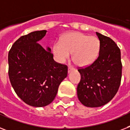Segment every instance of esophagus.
<instances>
[{
    "instance_id": "1",
    "label": "esophagus",
    "mask_w": 130,
    "mask_h": 130,
    "mask_svg": "<svg viewBox=\"0 0 130 130\" xmlns=\"http://www.w3.org/2000/svg\"><path fill=\"white\" fill-rule=\"evenodd\" d=\"M73 70H75L74 68L72 67V66H69V67H68V73L70 72H72V71H73Z\"/></svg>"
}]
</instances>
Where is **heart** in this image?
Returning a JSON list of instances; mask_svg holds the SVG:
<instances>
[{
  "instance_id": "b5f03b06",
  "label": "heart",
  "mask_w": 130,
  "mask_h": 130,
  "mask_svg": "<svg viewBox=\"0 0 130 130\" xmlns=\"http://www.w3.org/2000/svg\"><path fill=\"white\" fill-rule=\"evenodd\" d=\"M100 48L99 39L80 32L70 33L60 41L56 42L53 52L60 62H64L73 54V58L80 66L90 64L97 58Z\"/></svg>"
}]
</instances>
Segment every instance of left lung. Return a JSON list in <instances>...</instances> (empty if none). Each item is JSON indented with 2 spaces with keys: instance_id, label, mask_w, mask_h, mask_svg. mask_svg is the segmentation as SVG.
<instances>
[{
  "instance_id": "left-lung-1",
  "label": "left lung",
  "mask_w": 130,
  "mask_h": 130,
  "mask_svg": "<svg viewBox=\"0 0 130 130\" xmlns=\"http://www.w3.org/2000/svg\"><path fill=\"white\" fill-rule=\"evenodd\" d=\"M96 35L100 42L99 55L89 66L78 70L81 75L77 87L78 99L91 108L109 102L118 91L122 80L120 49L108 36L98 32Z\"/></svg>"
}]
</instances>
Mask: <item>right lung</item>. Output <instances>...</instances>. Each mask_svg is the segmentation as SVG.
<instances>
[{
    "label": "right lung",
    "instance_id": "1",
    "mask_svg": "<svg viewBox=\"0 0 130 130\" xmlns=\"http://www.w3.org/2000/svg\"><path fill=\"white\" fill-rule=\"evenodd\" d=\"M46 32L34 31L22 36L8 52V76L12 86L22 101L34 107L50 104L68 75L67 65L55 62L50 48L46 50L38 43Z\"/></svg>",
    "mask_w": 130,
    "mask_h": 130
}]
</instances>
